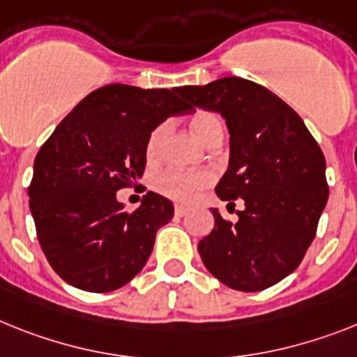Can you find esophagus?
I'll list each match as a JSON object with an SVG mask.
<instances>
[{
  "instance_id": "1",
  "label": "esophagus",
  "mask_w": 357,
  "mask_h": 357,
  "mask_svg": "<svg viewBox=\"0 0 357 357\" xmlns=\"http://www.w3.org/2000/svg\"><path fill=\"white\" fill-rule=\"evenodd\" d=\"M174 214L178 215V218H183V215L188 214V208H187V206L176 205V208H174Z\"/></svg>"
}]
</instances>
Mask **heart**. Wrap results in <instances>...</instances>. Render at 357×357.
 I'll return each mask as SVG.
<instances>
[{
	"mask_svg": "<svg viewBox=\"0 0 357 357\" xmlns=\"http://www.w3.org/2000/svg\"><path fill=\"white\" fill-rule=\"evenodd\" d=\"M190 128H192V132L196 134L197 139H202L208 146L215 142H221V137H223V125H221V119L214 112L199 110V112L194 114L190 118ZM165 132H167V125L161 123L152 130L149 139H146L145 158L149 163H154L160 158V149ZM211 183L212 176L205 170H194V172L167 170V172L160 174L154 179V188L163 196L174 199V202L190 203L196 199L197 194L202 192L203 188H206Z\"/></svg>",
	"mask_w": 357,
	"mask_h": 357,
	"instance_id": "heart-1",
	"label": "heart"
}]
</instances>
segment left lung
Masks as SVG:
<instances>
[{"label":"left lung","mask_w":357,"mask_h":357,"mask_svg":"<svg viewBox=\"0 0 357 357\" xmlns=\"http://www.w3.org/2000/svg\"><path fill=\"white\" fill-rule=\"evenodd\" d=\"M178 92L225 118L230 161L215 194L245 202L236 223L212 208L215 225L197 243L199 256L230 289H268L298 268L316 238L328 199L325 155L303 119L257 83L232 76Z\"/></svg>","instance_id":"8db88e82"}]
</instances>
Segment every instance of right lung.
<instances>
[{
  "label": "right lung",
  "mask_w": 357,
  "mask_h": 357,
  "mask_svg": "<svg viewBox=\"0 0 357 357\" xmlns=\"http://www.w3.org/2000/svg\"><path fill=\"white\" fill-rule=\"evenodd\" d=\"M187 112L178 89L114 83L79 101L43 143L29 205L45 256L68 285L110 292L145 266L155 232L172 220V202L146 192L127 212L116 194L143 176L152 130Z\"/></svg>",
  "instance_id": "right-lung-1"
}]
</instances>
